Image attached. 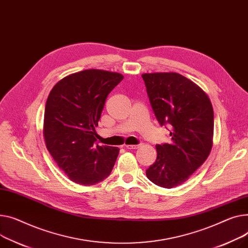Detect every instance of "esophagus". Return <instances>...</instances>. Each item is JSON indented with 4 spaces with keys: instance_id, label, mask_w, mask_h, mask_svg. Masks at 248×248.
<instances>
[{
    "instance_id": "obj_1",
    "label": "esophagus",
    "mask_w": 248,
    "mask_h": 248,
    "mask_svg": "<svg viewBox=\"0 0 248 248\" xmlns=\"http://www.w3.org/2000/svg\"><path fill=\"white\" fill-rule=\"evenodd\" d=\"M140 146V144H127L125 145V147L127 148V150H136V148H138Z\"/></svg>"
}]
</instances>
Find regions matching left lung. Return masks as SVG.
I'll return each mask as SVG.
<instances>
[{"label":"left lung","mask_w":248,"mask_h":248,"mask_svg":"<svg viewBox=\"0 0 248 248\" xmlns=\"http://www.w3.org/2000/svg\"><path fill=\"white\" fill-rule=\"evenodd\" d=\"M155 118L170 126V143L156 144L155 161L146 170L155 185L172 188L188 179L207 158L213 137V108L206 93L176 73L141 75Z\"/></svg>","instance_id":"1"}]
</instances>
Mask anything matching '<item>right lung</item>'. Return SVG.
Instances as JSON below:
<instances>
[{"instance_id":"obj_1","label":"right lung","mask_w":248,"mask_h":248,"mask_svg":"<svg viewBox=\"0 0 248 248\" xmlns=\"http://www.w3.org/2000/svg\"><path fill=\"white\" fill-rule=\"evenodd\" d=\"M118 73L85 70L61 79L48 94L44 136L59 168L75 183L93 186L107 178L119 148L98 145L94 126L108 93L123 80Z\"/></svg>"}]
</instances>
